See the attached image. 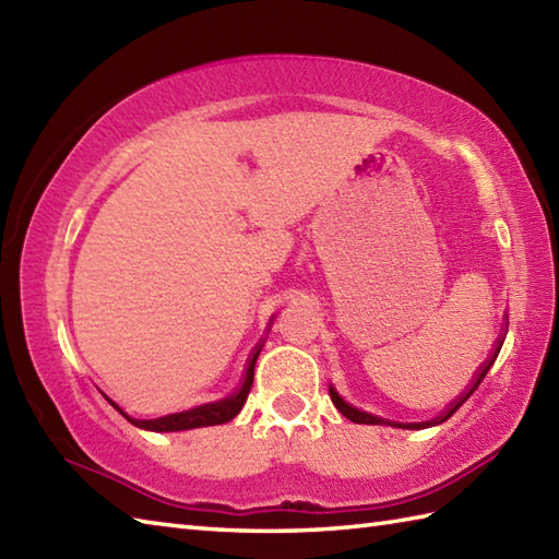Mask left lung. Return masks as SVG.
Returning <instances> with one entry per match:
<instances>
[{"mask_svg":"<svg viewBox=\"0 0 559 559\" xmlns=\"http://www.w3.org/2000/svg\"><path fill=\"white\" fill-rule=\"evenodd\" d=\"M500 348H502V341H497V346H495V350H492V355H490V360L483 365V370H480V374L476 377V382L471 384V389H468L466 394H463L461 399H456L454 403H449V408H447L442 415H439V418H435V420H430V423H389V425L403 427V430H420V427H427V425H439V423L449 420L451 415H454V413L463 406V401H468V396L473 394V391L478 389V384L483 382V377L488 374V370L492 367V362L497 360V353H500ZM329 396H331V401H334V406L338 408V413H341V415H346V418H348L350 423H358V425H386V420H384V418H377V415H372V413H367V411H360V408L350 406V403L338 394L336 386H331V384H329Z\"/></svg>","mask_w":559,"mask_h":559,"instance_id":"obj_1","label":"left lung"}]
</instances>
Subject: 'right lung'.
<instances>
[{
    "label": "right lung",
    "instance_id": "obj_1",
    "mask_svg": "<svg viewBox=\"0 0 559 559\" xmlns=\"http://www.w3.org/2000/svg\"><path fill=\"white\" fill-rule=\"evenodd\" d=\"M261 353V346L254 348L252 358H249L247 362V370H245V379L240 389L235 391V394L225 396L221 401H213V403H204V406H197L192 411H182V413H170V415H163V418H153V420H136L132 418V415H127L117 403H110L112 406L120 411L124 418L141 427V430H151V432H182V430H194V427H209V425H223L233 420L237 413L242 411L245 401H247V394L249 389H252V382H254V365H257V358Z\"/></svg>",
    "mask_w": 559,
    "mask_h": 559
}]
</instances>
